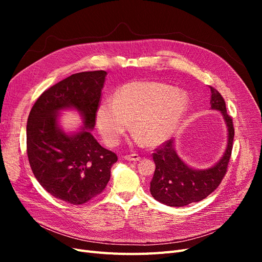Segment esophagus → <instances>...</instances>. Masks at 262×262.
I'll return each mask as SVG.
<instances>
[{
	"mask_svg": "<svg viewBox=\"0 0 262 262\" xmlns=\"http://www.w3.org/2000/svg\"><path fill=\"white\" fill-rule=\"evenodd\" d=\"M125 161H130V162H138L141 160V157L138 154H132V155H125L123 156Z\"/></svg>",
	"mask_w": 262,
	"mask_h": 262,
	"instance_id": "obj_1",
	"label": "esophagus"
}]
</instances>
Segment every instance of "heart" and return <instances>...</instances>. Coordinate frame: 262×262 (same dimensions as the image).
<instances>
[{"mask_svg":"<svg viewBox=\"0 0 262 262\" xmlns=\"http://www.w3.org/2000/svg\"><path fill=\"white\" fill-rule=\"evenodd\" d=\"M188 107L186 93L162 83L137 81L121 86L114 99L99 102L96 123L109 146L118 143L130 121L136 141L158 146L176 132Z\"/></svg>","mask_w":262,"mask_h":262,"instance_id":"b5f03b06","label":"heart"}]
</instances>
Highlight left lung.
I'll return each mask as SVG.
<instances>
[{
  "label": "left lung",
  "instance_id": "1",
  "mask_svg": "<svg viewBox=\"0 0 262 262\" xmlns=\"http://www.w3.org/2000/svg\"><path fill=\"white\" fill-rule=\"evenodd\" d=\"M211 90V109L223 116L227 128V145L220 161L207 169H195L187 165L178 156L175 140H169L155 149L153 160L155 171L150 181L149 191L155 200L168 207H185L203 200L215 190L225 176L231 158L234 126L226 113V105L222 95L213 87Z\"/></svg>",
  "mask_w": 262,
  "mask_h": 262
}]
</instances>
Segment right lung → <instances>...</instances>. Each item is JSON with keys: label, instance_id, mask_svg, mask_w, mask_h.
Returning <instances> with one entry per match:
<instances>
[{"label": "right lung", "instance_id": "1", "mask_svg": "<svg viewBox=\"0 0 262 262\" xmlns=\"http://www.w3.org/2000/svg\"><path fill=\"white\" fill-rule=\"evenodd\" d=\"M107 72L72 74L45 91L27 120V155L36 179L57 199L78 205L102 192L118 161L93 137ZM74 108L84 124L67 134L58 124L61 110Z\"/></svg>", "mask_w": 262, "mask_h": 262}]
</instances>
